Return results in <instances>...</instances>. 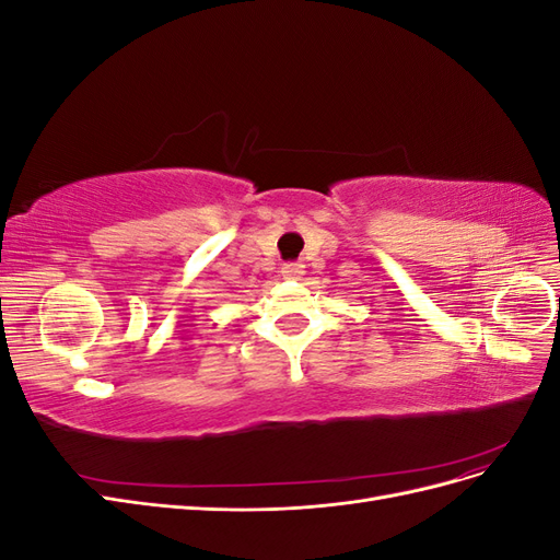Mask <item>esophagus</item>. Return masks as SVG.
Returning a JSON list of instances; mask_svg holds the SVG:
<instances>
[{
	"mask_svg": "<svg viewBox=\"0 0 560 560\" xmlns=\"http://www.w3.org/2000/svg\"><path fill=\"white\" fill-rule=\"evenodd\" d=\"M280 273L284 280H299L303 276V266L301 264H284Z\"/></svg>",
	"mask_w": 560,
	"mask_h": 560,
	"instance_id": "esophagus-1",
	"label": "esophagus"
}]
</instances>
